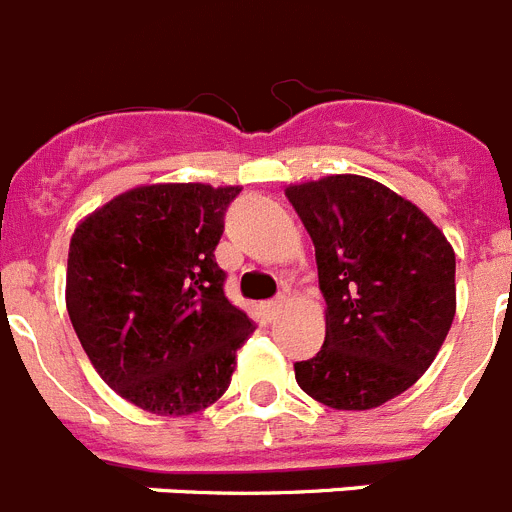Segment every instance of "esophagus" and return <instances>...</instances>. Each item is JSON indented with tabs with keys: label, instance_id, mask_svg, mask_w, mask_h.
<instances>
[{
	"label": "esophagus",
	"instance_id": "obj_1",
	"mask_svg": "<svg viewBox=\"0 0 512 512\" xmlns=\"http://www.w3.org/2000/svg\"><path fill=\"white\" fill-rule=\"evenodd\" d=\"M284 307H287V297H277V300L266 302L264 310H266V315H269V318H277V315L284 310Z\"/></svg>",
	"mask_w": 512,
	"mask_h": 512
}]
</instances>
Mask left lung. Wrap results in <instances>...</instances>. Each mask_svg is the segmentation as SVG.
Listing matches in <instances>:
<instances>
[{"mask_svg": "<svg viewBox=\"0 0 512 512\" xmlns=\"http://www.w3.org/2000/svg\"><path fill=\"white\" fill-rule=\"evenodd\" d=\"M310 233L325 297V341L297 361L312 400L372 410L413 387L456 312V256L413 202L356 174L284 189Z\"/></svg>", "mask_w": 512, "mask_h": 512, "instance_id": "8db88e82", "label": "left lung"}]
</instances>
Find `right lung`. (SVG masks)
<instances>
[{"label":"right lung","instance_id":"1","mask_svg":"<svg viewBox=\"0 0 512 512\" xmlns=\"http://www.w3.org/2000/svg\"><path fill=\"white\" fill-rule=\"evenodd\" d=\"M241 187L146 184L76 225L66 310L99 377L153 415H192L228 390L256 325L215 261Z\"/></svg>","mask_w":512,"mask_h":512}]
</instances>
